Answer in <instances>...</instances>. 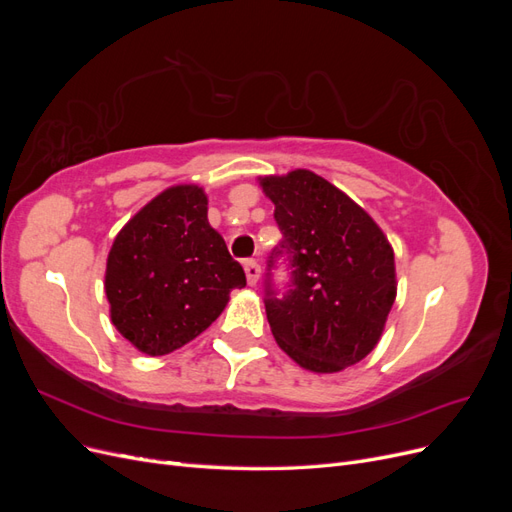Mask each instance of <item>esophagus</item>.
Listing matches in <instances>:
<instances>
[{"label": "esophagus", "instance_id": "esophagus-1", "mask_svg": "<svg viewBox=\"0 0 512 512\" xmlns=\"http://www.w3.org/2000/svg\"><path fill=\"white\" fill-rule=\"evenodd\" d=\"M243 269H245V275H247V284L254 286L258 282V277H260V265L256 260H245Z\"/></svg>", "mask_w": 512, "mask_h": 512}]
</instances>
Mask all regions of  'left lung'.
<instances>
[{"instance_id": "8db88e82", "label": "left lung", "mask_w": 512, "mask_h": 512, "mask_svg": "<svg viewBox=\"0 0 512 512\" xmlns=\"http://www.w3.org/2000/svg\"><path fill=\"white\" fill-rule=\"evenodd\" d=\"M284 239L269 258L267 320L275 342L301 367L335 374L376 348L395 303V256L380 226L312 170L260 179ZM284 253L291 282L284 295L270 269Z\"/></svg>"}]
</instances>
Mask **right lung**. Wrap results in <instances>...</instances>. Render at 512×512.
Wrapping results in <instances>:
<instances>
[{"mask_svg": "<svg viewBox=\"0 0 512 512\" xmlns=\"http://www.w3.org/2000/svg\"><path fill=\"white\" fill-rule=\"evenodd\" d=\"M245 273L207 220V194L173 185L119 230L106 260L111 320L149 356L173 352L218 318Z\"/></svg>", "mask_w": 512, "mask_h": 512, "instance_id": "1", "label": "right lung"}]
</instances>
